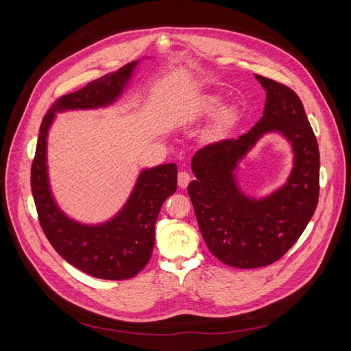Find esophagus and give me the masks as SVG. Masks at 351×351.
<instances>
[{
  "mask_svg": "<svg viewBox=\"0 0 351 351\" xmlns=\"http://www.w3.org/2000/svg\"><path fill=\"white\" fill-rule=\"evenodd\" d=\"M190 180H192V176H190L187 171H184V169H182V171L178 173V186L182 189L187 187V184L190 183Z\"/></svg>",
  "mask_w": 351,
  "mask_h": 351,
  "instance_id": "esophagus-1",
  "label": "esophagus"
}]
</instances>
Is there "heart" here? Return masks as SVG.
I'll return each mask as SVG.
<instances>
[{"label": "heart", "instance_id": "obj_1", "mask_svg": "<svg viewBox=\"0 0 351 351\" xmlns=\"http://www.w3.org/2000/svg\"><path fill=\"white\" fill-rule=\"evenodd\" d=\"M221 102H222L221 98L215 97V95H204V97L197 98L192 104V107L189 110V119L197 120V119H202V117L210 115L212 112H215L218 110ZM236 120H237V111L234 107L221 108L215 115L214 123L210 125V133L215 136L227 133L232 127V124L236 123Z\"/></svg>", "mask_w": 351, "mask_h": 351}]
</instances>
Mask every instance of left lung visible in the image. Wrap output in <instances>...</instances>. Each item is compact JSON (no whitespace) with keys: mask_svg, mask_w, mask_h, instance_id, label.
<instances>
[{"mask_svg":"<svg viewBox=\"0 0 351 351\" xmlns=\"http://www.w3.org/2000/svg\"><path fill=\"white\" fill-rule=\"evenodd\" d=\"M267 90L261 120L237 139L199 149L192 159L196 180L189 184L197 224L208 249L222 263L250 269L274 263L289 252L309 224L319 199V147L303 104L285 84L256 74ZM268 131L293 145L289 182L259 201L244 197L232 174L237 162Z\"/></svg>","mask_w":351,"mask_h":351,"instance_id":"obj_1","label":"left lung"}]
</instances>
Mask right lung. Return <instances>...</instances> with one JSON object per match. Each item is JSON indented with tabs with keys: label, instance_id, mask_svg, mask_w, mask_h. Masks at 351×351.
Segmentation results:
<instances>
[{
	"label": "right lung",
	"instance_id": "1",
	"mask_svg": "<svg viewBox=\"0 0 351 351\" xmlns=\"http://www.w3.org/2000/svg\"><path fill=\"white\" fill-rule=\"evenodd\" d=\"M136 64L137 61L129 62L52 104L42 120L32 162V195L47 239L73 267L101 280L133 278L149 262L158 214L165 199L177 190V165L164 164L145 169L119 215L101 226H83L62 214L52 199L47 174V136L57 111L97 108L115 101Z\"/></svg>",
	"mask_w": 351,
	"mask_h": 351
}]
</instances>
